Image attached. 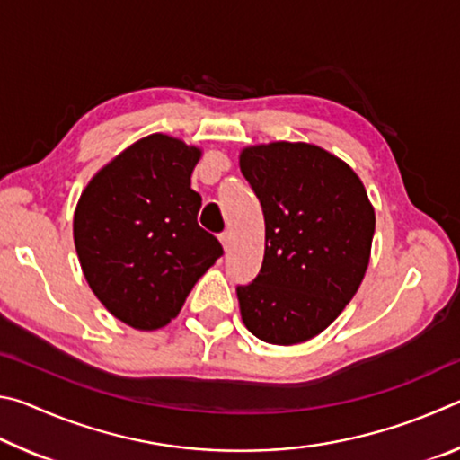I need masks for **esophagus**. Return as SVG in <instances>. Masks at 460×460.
<instances>
[{
	"instance_id": "obj_1",
	"label": "esophagus",
	"mask_w": 460,
	"mask_h": 460,
	"mask_svg": "<svg viewBox=\"0 0 460 460\" xmlns=\"http://www.w3.org/2000/svg\"><path fill=\"white\" fill-rule=\"evenodd\" d=\"M221 245H223V249H225V253L229 252V245H231V233L229 231H225V233H221Z\"/></svg>"
}]
</instances>
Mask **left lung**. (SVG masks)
Here are the masks:
<instances>
[{
	"label": "left lung",
	"instance_id": "left-lung-1",
	"mask_svg": "<svg viewBox=\"0 0 460 460\" xmlns=\"http://www.w3.org/2000/svg\"><path fill=\"white\" fill-rule=\"evenodd\" d=\"M239 168L266 219L260 274L237 286L241 318L261 341L298 345L321 334L359 290L376 211L355 170L321 146H247Z\"/></svg>",
	"mask_w": 460,
	"mask_h": 460
}]
</instances>
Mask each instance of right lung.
<instances>
[{
	"label": "right lung",
	"instance_id": "1",
	"mask_svg": "<svg viewBox=\"0 0 460 460\" xmlns=\"http://www.w3.org/2000/svg\"><path fill=\"white\" fill-rule=\"evenodd\" d=\"M200 155L172 136L142 137L101 168L76 202L73 237L84 279L131 329L166 326L223 255L197 223L200 194L190 176Z\"/></svg>",
	"mask_w": 460,
	"mask_h": 460
}]
</instances>
